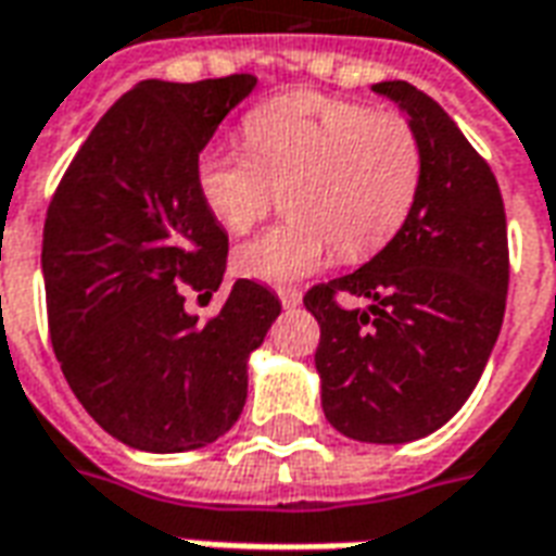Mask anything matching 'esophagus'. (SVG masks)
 Listing matches in <instances>:
<instances>
[{"instance_id": "1", "label": "esophagus", "mask_w": 556, "mask_h": 556, "mask_svg": "<svg viewBox=\"0 0 556 556\" xmlns=\"http://www.w3.org/2000/svg\"><path fill=\"white\" fill-rule=\"evenodd\" d=\"M277 294H279V301H282V306H298V303H301V291L298 289H291V286H279L277 289Z\"/></svg>"}]
</instances>
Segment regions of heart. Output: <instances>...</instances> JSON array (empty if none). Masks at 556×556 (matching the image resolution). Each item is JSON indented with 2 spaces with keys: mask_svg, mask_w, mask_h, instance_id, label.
Listing matches in <instances>:
<instances>
[{
  "mask_svg": "<svg viewBox=\"0 0 556 556\" xmlns=\"http://www.w3.org/2000/svg\"><path fill=\"white\" fill-rule=\"evenodd\" d=\"M247 148L207 146L195 187L231 235L265 219L286 190L289 219L235 253L241 274L291 282L333 255L361 262L393 241L422 187V139L408 115L315 91L282 94L243 118Z\"/></svg>",
  "mask_w": 556,
  "mask_h": 556,
  "instance_id": "b5f03b06",
  "label": "heart"
}]
</instances>
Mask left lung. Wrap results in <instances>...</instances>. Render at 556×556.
<instances>
[{
    "mask_svg": "<svg viewBox=\"0 0 556 556\" xmlns=\"http://www.w3.org/2000/svg\"><path fill=\"white\" fill-rule=\"evenodd\" d=\"M422 139L417 205L372 262L303 294L321 327L315 369L330 426L354 441L408 443L441 429L473 393L509 289L497 178L426 91L375 83ZM339 296H369L345 311Z\"/></svg>",
    "mask_w": 556,
    "mask_h": 556,
    "instance_id": "obj_1",
    "label": "left lung"
}]
</instances>
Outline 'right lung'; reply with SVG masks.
Instances as JSON below:
<instances>
[{
  "mask_svg": "<svg viewBox=\"0 0 556 556\" xmlns=\"http://www.w3.org/2000/svg\"><path fill=\"white\" fill-rule=\"evenodd\" d=\"M253 86V74L139 83L94 125L47 207L50 342L83 408L127 446L184 453L226 434L247 402V357L282 309L253 279L205 321L184 306L214 298L229 255L195 160Z\"/></svg>",
  "mask_w": 556,
  "mask_h": 556,
  "instance_id": "1",
  "label": "right lung"
}]
</instances>
